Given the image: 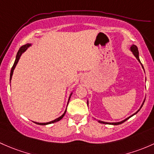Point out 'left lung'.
<instances>
[{
    "mask_svg": "<svg viewBox=\"0 0 154 154\" xmlns=\"http://www.w3.org/2000/svg\"><path fill=\"white\" fill-rule=\"evenodd\" d=\"M131 51L132 52V53L134 54V56H135L136 58V59H137L138 61H139V62L140 63V64H141V65H142V68H143V69H144L143 66H142V63H141L140 60H139V51H138V48H137V47H136V45H134V44H133V45L131 46ZM145 100L143 101V103H142V105H141L140 108H139V110H138L137 111H136V112H135V113H134V114H133V115H131V116L128 117V118H127V119H125V120H123V121H122V122H105L100 121V120H97V121L99 122V123H102V124H110V125H120V124H122V123L125 122V121H127V120H128V119H130V118H131V117H132L133 116H134V115H135V114L137 113V112H139V110H140V109L142 108V106H143V104H144V102H145Z\"/></svg>",
    "mask_w": 154,
    "mask_h": 154,
    "instance_id": "obj_1",
    "label": "left lung"
}]
</instances>
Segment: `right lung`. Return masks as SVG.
Returning <instances> with one entry per match:
<instances>
[{
    "instance_id": "right-lung-1",
    "label": "right lung",
    "mask_w": 154,
    "mask_h": 154,
    "mask_svg": "<svg viewBox=\"0 0 154 154\" xmlns=\"http://www.w3.org/2000/svg\"><path fill=\"white\" fill-rule=\"evenodd\" d=\"M31 45H32L31 44H25V45L22 46V47H20V49H19V50H18V53H17V55H16V58H15V63H14L13 66H12V69H11V72H10V79H9V80H10V82H11V79H12V74H13V71H14V69H15V66H16L17 64H18V62L19 59H20V56H21V55H22V54H23V53H24L25 51H26V50H27V49H28V47H30V46H31ZM72 93H70V95H69V99H68L67 105H68V103H69V99H70L71 96H72ZM66 110H65V111H64V113H63L62 115L61 116H59V117H58V118L55 119L53 120V121H51V122H45V123H39V122H34L35 123V124L40 125H46L52 124V123H54V122H58V121H60V120H61V119H62L63 117H64V116L65 115V113H66Z\"/></svg>"
}]
</instances>
